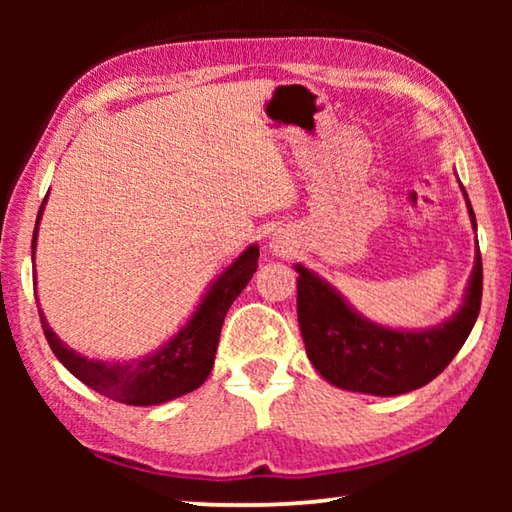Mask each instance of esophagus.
I'll return each instance as SVG.
<instances>
[{
    "label": "esophagus",
    "mask_w": 512,
    "mask_h": 512,
    "mask_svg": "<svg viewBox=\"0 0 512 512\" xmlns=\"http://www.w3.org/2000/svg\"><path fill=\"white\" fill-rule=\"evenodd\" d=\"M271 248L275 250V253H291V244H289V237L284 235H273L271 239Z\"/></svg>",
    "instance_id": "1"
}]
</instances>
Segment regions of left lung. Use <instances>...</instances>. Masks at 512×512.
<instances>
[{
	"mask_svg": "<svg viewBox=\"0 0 512 512\" xmlns=\"http://www.w3.org/2000/svg\"><path fill=\"white\" fill-rule=\"evenodd\" d=\"M463 196L476 230V216L465 189ZM293 268L298 273V323L307 357L329 384L354 393L393 397L429 384L463 348L481 309L479 241L463 305L440 325L415 332L372 323L357 314L323 277L302 264Z\"/></svg>",
	"mask_w": 512,
	"mask_h": 512,
	"instance_id": "1",
	"label": "left lung"
}]
</instances>
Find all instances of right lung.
Here are the masks:
<instances>
[{
    "label": "right lung",
    "instance_id": "right-lung-1",
    "mask_svg": "<svg viewBox=\"0 0 512 512\" xmlns=\"http://www.w3.org/2000/svg\"><path fill=\"white\" fill-rule=\"evenodd\" d=\"M45 201L40 205L36 230H33L31 257H36L38 225L45 212ZM259 246L253 244L241 253L225 271L210 284V289L196 307L192 318L185 327H180L178 334L160 345L158 350L146 354L142 359L133 361H97L88 359L83 354L58 339L54 329L49 327L45 314L38 307L42 332L47 336L49 348L54 350L58 361L72 372V375L90 386L92 391L101 393L110 400L131 404V406H153L164 404L176 397L196 391L210 375L214 366V354L219 348V336L223 327V318L228 314L232 302L244 291L250 277L257 271ZM38 302V298H36Z\"/></svg>",
    "mask_w": 512,
    "mask_h": 512
}]
</instances>
